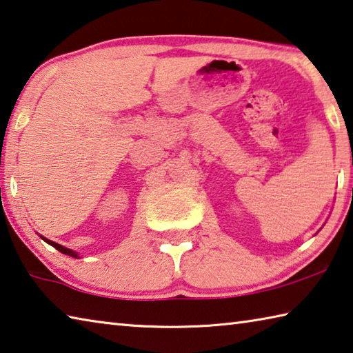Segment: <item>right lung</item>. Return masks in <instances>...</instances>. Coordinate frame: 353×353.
Here are the masks:
<instances>
[{
	"label": "right lung",
	"instance_id": "add662e5",
	"mask_svg": "<svg viewBox=\"0 0 353 353\" xmlns=\"http://www.w3.org/2000/svg\"><path fill=\"white\" fill-rule=\"evenodd\" d=\"M40 238L44 241V242H48L49 245H52L54 248H57L59 250V252H61L63 254H68V256H72V258H80L79 256V253L77 252H74V250H70V248H66V247H63V245H60V243H57V242H54V241H49V239H46V238H43V236H40Z\"/></svg>",
	"mask_w": 353,
	"mask_h": 353
}]
</instances>
